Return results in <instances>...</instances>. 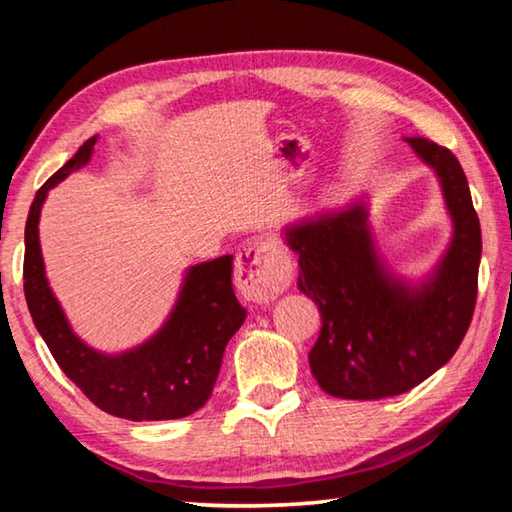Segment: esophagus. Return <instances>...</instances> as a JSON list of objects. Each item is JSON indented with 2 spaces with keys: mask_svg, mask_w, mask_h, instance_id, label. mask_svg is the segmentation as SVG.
<instances>
[{
  "mask_svg": "<svg viewBox=\"0 0 512 512\" xmlns=\"http://www.w3.org/2000/svg\"><path fill=\"white\" fill-rule=\"evenodd\" d=\"M291 277V259L273 239H257L237 255L235 280L241 296L250 302L275 300L289 289Z\"/></svg>",
  "mask_w": 512,
  "mask_h": 512,
  "instance_id": "esophagus-1",
  "label": "esophagus"
}]
</instances>
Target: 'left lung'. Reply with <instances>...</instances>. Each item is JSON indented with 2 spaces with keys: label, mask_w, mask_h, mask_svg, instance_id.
<instances>
[{
  "label": "left lung",
  "mask_w": 512,
  "mask_h": 512,
  "mask_svg": "<svg viewBox=\"0 0 512 512\" xmlns=\"http://www.w3.org/2000/svg\"><path fill=\"white\" fill-rule=\"evenodd\" d=\"M438 173L454 237L427 280L406 284L379 262L361 203L287 228L298 253V289L316 302L323 327L309 366L325 393L381 400L411 391L454 357L472 323L479 287L481 225L456 155L406 137Z\"/></svg>",
  "instance_id": "8db88e82"
}]
</instances>
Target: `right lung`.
<instances>
[{
  "label": "right lung",
  "mask_w": 512,
  "mask_h": 512,
  "mask_svg": "<svg viewBox=\"0 0 512 512\" xmlns=\"http://www.w3.org/2000/svg\"><path fill=\"white\" fill-rule=\"evenodd\" d=\"M94 144L97 135L38 189L31 203L24 230V296L31 318L60 370L101 411L133 422L185 418L210 400L225 345L246 320L232 289V255L189 268L169 320L140 348L121 354L88 348L49 289L38 221L49 189L85 167Z\"/></svg>",
  "instance_id": "obj_1"
}]
</instances>
